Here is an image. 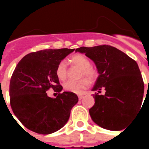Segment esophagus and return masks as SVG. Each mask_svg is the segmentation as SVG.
Listing matches in <instances>:
<instances>
[{"label":"esophagus","mask_w":149,"mask_h":149,"mask_svg":"<svg viewBox=\"0 0 149 149\" xmlns=\"http://www.w3.org/2000/svg\"><path fill=\"white\" fill-rule=\"evenodd\" d=\"M84 95H78V99L79 100H81L83 98H84Z\"/></svg>","instance_id":"esophagus-1"}]
</instances>
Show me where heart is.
I'll return each mask as SVG.
<instances>
[{
    "label": "heart",
    "mask_w": 149,
    "mask_h": 149,
    "mask_svg": "<svg viewBox=\"0 0 149 149\" xmlns=\"http://www.w3.org/2000/svg\"><path fill=\"white\" fill-rule=\"evenodd\" d=\"M71 62L74 65H77L81 69V76H85L90 81H95L97 77V73L93 68H91V63L86 56L83 54H74L71 57ZM56 76L60 80H65L67 77V64L65 61L62 60L58 63L56 68ZM86 77L77 81L69 80L63 85L65 90L72 93L80 94L89 86V81Z\"/></svg>",
    "instance_id": "1"
}]
</instances>
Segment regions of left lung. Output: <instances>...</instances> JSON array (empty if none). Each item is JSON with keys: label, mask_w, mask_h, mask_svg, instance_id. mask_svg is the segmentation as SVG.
Returning a JSON list of instances; mask_svg holds the SVG:
<instances>
[{"label": "left lung", "mask_w": 149, "mask_h": 149, "mask_svg": "<svg viewBox=\"0 0 149 149\" xmlns=\"http://www.w3.org/2000/svg\"><path fill=\"white\" fill-rule=\"evenodd\" d=\"M75 51L93 60L99 74L92 89L95 93V104L89 109L91 118L103 128L121 131L141 110L144 83L137 63L120 50L106 45L81 47ZM102 88L104 95L100 94Z\"/></svg>", "instance_id": "8db88e82"}]
</instances>
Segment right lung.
Here are the masks:
<instances>
[{"instance_id": "add662e5", "label": "right lung", "mask_w": 149, "mask_h": 149, "mask_svg": "<svg viewBox=\"0 0 149 149\" xmlns=\"http://www.w3.org/2000/svg\"><path fill=\"white\" fill-rule=\"evenodd\" d=\"M75 49H46L30 53L19 61L10 84V105L24 127L40 134H50L68 122L71 110L78 101L74 93L63 92L48 97L50 88L60 93L56 68Z\"/></svg>"}]
</instances>
